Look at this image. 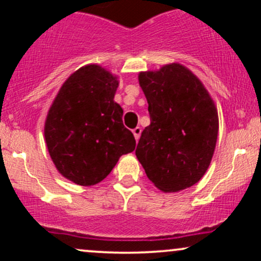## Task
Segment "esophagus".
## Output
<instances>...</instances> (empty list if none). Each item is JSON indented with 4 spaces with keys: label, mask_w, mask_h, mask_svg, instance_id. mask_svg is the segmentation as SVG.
Listing matches in <instances>:
<instances>
[{
    "label": "esophagus",
    "mask_w": 261,
    "mask_h": 261,
    "mask_svg": "<svg viewBox=\"0 0 261 261\" xmlns=\"http://www.w3.org/2000/svg\"><path fill=\"white\" fill-rule=\"evenodd\" d=\"M141 127L140 126H137V127H135L134 130H133V134H134V136H135V139H136V141L140 139V135H141Z\"/></svg>",
    "instance_id": "obj_1"
}]
</instances>
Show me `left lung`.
<instances>
[{"label": "left lung", "instance_id": "1", "mask_svg": "<svg viewBox=\"0 0 261 261\" xmlns=\"http://www.w3.org/2000/svg\"><path fill=\"white\" fill-rule=\"evenodd\" d=\"M151 124L141 134L136 157L164 193L193 187L207 170L216 147L218 115L200 80L179 64L139 74Z\"/></svg>", "mask_w": 261, "mask_h": 261}]
</instances>
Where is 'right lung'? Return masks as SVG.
<instances>
[{
    "label": "right lung",
    "mask_w": 261,
    "mask_h": 261,
    "mask_svg": "<svg viewBox=\"0 0 261 261\" xmlns=\"http://www.w3.org/2000/svg\"><path fill=\"white\" fill-rule=\"evenodd\" d=\"M119 82L98 65L71 74L54 100L45 141L55 167L68 180L83 187L107 178L136 141L122 124V109L114 101Z\"/></svg>",
    "instance_id": "obj_1"
}]
</instances>
